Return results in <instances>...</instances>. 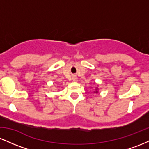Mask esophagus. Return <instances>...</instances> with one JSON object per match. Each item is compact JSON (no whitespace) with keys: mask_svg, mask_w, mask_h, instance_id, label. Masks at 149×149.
<instances>
[{"mask_svg":"<svg viewBox=\"0 0 149 149\" xmlns=\"http://www.w3.org/2000/svg\"><path fill=\"white\" fill-rule=\"evenodd\" d=\"M73 81H77V80H77V78H76V77H74V78H73Z\"/></svg>","mask_w":149,"mask_h":149,"instance_id":"34e87169","label":"esophagus"}]
</instances>
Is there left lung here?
<instances>
[{"instance_id":"1","label":"left lung","mask_w":149,"mask_h":149,"mask_svg":"<svg viewBox=\"0 0 149 149\" xmlns=\"http://www.w3.org/2000/svg\"><path fill=\"white\" fill-rule=\"evenodd\" d=\"M96 92H97V91H96Z\"/></svg>"}]
</instances>
